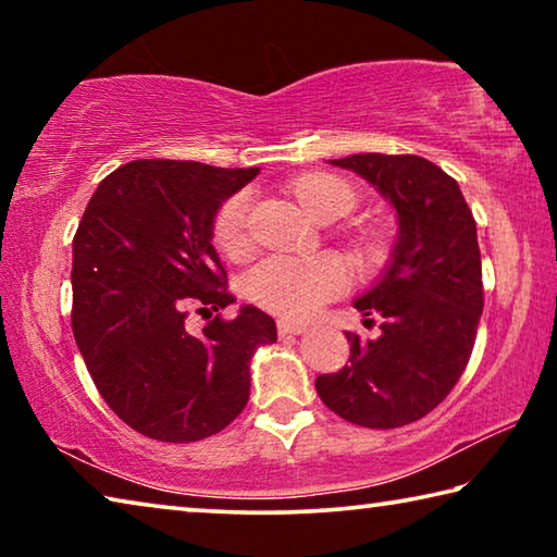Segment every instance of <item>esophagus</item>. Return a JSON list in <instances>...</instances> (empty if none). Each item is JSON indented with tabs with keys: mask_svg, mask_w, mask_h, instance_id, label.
Listing matches in <instances>:
<instances>
[{
	"mask_svg": "<svg viewBox=\"0 0 557 557\" xmlns=\"http://www.w3.org/2000/svg\"><path fill=\"white\" fill-rule=\"evenodd\" d=\"M307 324H301V322H289V319H280L277 322V332H280V336H299V334H305L307 332Z\"/></svg>",
	"mask_w": 557,
	"mask_h": 557,
	"instance_id": "obj_1",
	"label": "esophagus"
}]
</instances>
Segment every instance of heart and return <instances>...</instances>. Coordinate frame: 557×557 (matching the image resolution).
Listing matches in <instances>:
<instances>
[{
    "instance_id": "obj_1",
    "label": "heart",
    "mask_w": 557,
    "mask_h": 557,
    "mask_svg": "<svg viewBox=\"0 0 557 557\" xmlns=\"http://www.w3.org/2000/svg\"><path fill=\"white\" fill-rule=\"evenodd\" d=\"M297 201L317 221L342 219L356 203L354 186L334 174H309L292 184ZM213 240L225 256H240L248 243V194H233L213 221ZM369 252V240L358 243ZM346 268L332 256L285 258L268 256L258 260L243 280L245 295L268 312L292 319L314 314L324 301L346 289Z\"/></svg>"
}]
</instances>
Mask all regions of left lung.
Masks as SVG:
<instances>
[{
	"mask_svg": "<svg viewBox=\"0 0 557 557\" xmlns=\"http://www.w3.org/2000/svg\"><path fill=\"white\" fill-rule=\"evenodd\" d=\"M381 191L398 213L391 262L354 301L381 334L346 332L348 363L314 381L329 410L363 428H403L447 398L474 348L484 309L476 223L459 184L414 154L329 159Z\"/></svg>",
	"mask_w": 557,
	"mask_h": 557,
	"instance_id": "1",
	"label": "left lung"
}]
</instances>
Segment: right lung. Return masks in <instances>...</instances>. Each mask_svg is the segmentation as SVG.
Here are the masks:
<instances>
[{
  "instance_id": "right-lung-1",
  "label": "right lung",
  "mask_w": 557,
  "mask_h": 557,
  "mask_svg": "<svg viewBox=\"0 0 557 557\" xmlns=\"http://www.w3.org/2000/svg\"><path fill=\"white\" fill-rule=\"evenodd\" d=\"M260 174L174 159H135L98 184L73 238L75 344L102 398L132 430L159 442H196L238 418L250 395V358L277 342L275 319L233 305L213 248L223 201Z\"/></svg>"
}]
</instances>
